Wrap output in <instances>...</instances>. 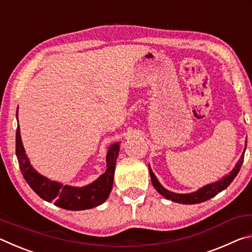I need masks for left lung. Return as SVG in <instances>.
I'll return each instance as SVG.
<instances>
[{
	"mask_svg": "<svg viewBox=\"0 0 252 252\" xmlns=\"http://www.w3.org/2000/svg\"><path fill=\"white\" fill-rule=\"evenodd\" d=\"M247 148V140H246V146L244 149V152L240 157V159L238 160V162L234 165V168L230 171L229 174L224 176L222 179L220 180L209 183V185L203 186L202 188H200L194 192H190V193H176L172 192L168 189H165L164 187H162L161 183L158 180V178L156 177V174L153 173V171L149 165V171H150V177H151V181L152 185L155 187V189L159 192L162 197H164L165 199L171 200L173 202L177 203H182V204H195V203H200L203 201H207V200L211 199L215 197V195L218 194L221 191L224 190L225 188H228V186L233 181V179L237 177V174L240 170L242 162H244V157H245V151Z\"/></svg>",
	"mask_w": 252,
	"mask_h": 252,
	"instance_id": "left-lung-1",
	"label": "left lung"
}]
</instances>
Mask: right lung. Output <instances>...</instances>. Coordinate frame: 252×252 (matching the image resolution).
Masks as SVG:
<instances>
[{"mask_svg":"<svg viewBox=\"0 0 252 252\" xmlns=\"http://www.w3.org/2000/svg\"><path fill=\"white\" fill-rule=\"evenodd\" d=\"M18 119V113H16ZM19 123V122H18ZM16 157L25 181L32 188L40 198L48 202H54L57 207L66 210H87L100 206L108 199L113 187L114 170H116L117 158L120 151V142L111 144L106 153V170L103 174L84 187H72L63 185L58 181H52L42 176L31 165L25 153L22 139H21L20 126L16 129Z\"/></svg>","mask_w":252,"mask_h":252,"instance_id":"1","label":"right lung"}]
</instances>
